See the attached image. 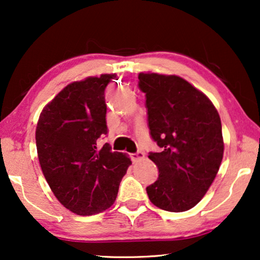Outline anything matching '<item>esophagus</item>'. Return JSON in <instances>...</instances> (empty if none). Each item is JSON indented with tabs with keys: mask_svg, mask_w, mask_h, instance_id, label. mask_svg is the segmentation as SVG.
Wrapping results in <instances>:
<instances>
[{
	"mask_svg": "<svg viewBox=\"0 0 260 260\" xmlns=\"http://www.w3.org/2000/svg\"><path fill=\"white\" fill-rule=\"evenodd\" d=\"M144 152L142 151H137V152H134V154H130V157L133 159V162H137L140 161V159H143L144 158Z\"/></svg>",
	"mask_w": 260,
	"mask_h": 260,
	"instance_id": "1",
	"label": "esophagus"
}]
</instances>
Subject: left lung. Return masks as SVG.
Wrapping results in <instances>:
<instances>
[{
	"label": "left lung",
	"instance_id": "obj_1",
	"mask_svg": "<svg viewBox=\"0 0 260 260\" xmlns=\"http://www.w3.org/2000/svg\"><path fill=\"white\" fill-rule=\"evenodd\" d=\"M151 138L161 152L148 157L158 179L147 187L156 207L168 212L193 208L214 181L223 156L221 120L207 95L177 76L140 73Z\"/></svg>",
	"mask_w": 260,
	"mask_h": 260
}]
</instances>
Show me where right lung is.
Instances as JSON below:
<instances>
[{
  "label": "right lung",
  "instance_id": "right-lung-1",
  "mask_svg": "<svg viewBox=\"0 0 260 260\" xmlns=\"http://www.w3.org/2000/svg\"><path fill=\"white\" fill-rule=\"evenodd\" d=\"M116 74L73 81L45 106L35 141L42 173L63 207L93 215L111 207L131 165L109 143L97 147L108 133L104 92ZM117 80V79H116Z\"/></svg>",
  "mask_w": 260,
  "mask_h": 260
}]
</instances>
